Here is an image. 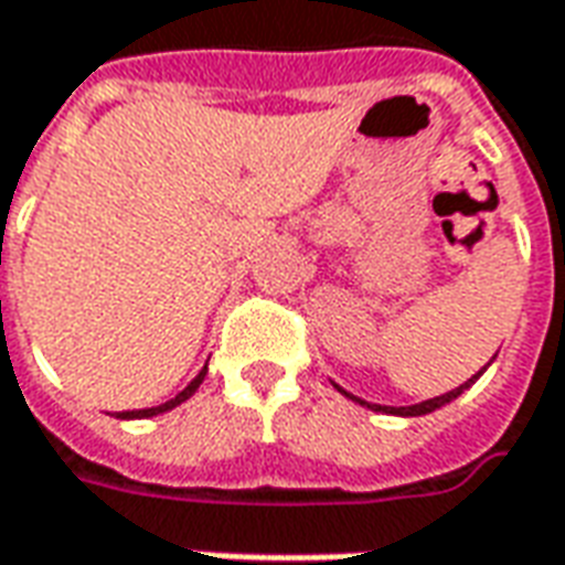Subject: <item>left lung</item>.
I'll return each mask as SVG.
<instances>
[{"label":"left lung","mask_w":565,"mask_h":565,"mask_svg":"<svg viewBox=\"0 0 565 565\" xmlns=\"http://www.w3.org/2000/svg\"><path fill=\"white\" fill-rule=\"evenodd\" d=\"M487 366H490V363H487ZM484 369H481L478 375H472V379L466 381V384H460V387H454V391L441 393V396H433V399H424V403H417V405H399V408H396V405H372V403H366V399H360V396H354V393H348V391H344V387H339L335 381H332V387H335V391H339V393H344L348 399H354V403L372 408V412H384V415H399V417H420V415H429V412H436V408H441V405L454 403V399H457V396H460L462 391H469L475 381L484 375Z\"/></svg>","instance_id":"8db88e82"}]
</instances>
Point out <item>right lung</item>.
<instances>
[{
	"label": "right lung",
	"instance_id": "add662e5",
	"mask_svg": "<svg viewBox=\"0 0 565 565\" xmlns=\"http://www.w3.org/2000/svg\"><path fill=\"white\" fill-rule=\"evenodd\" d=\"M205 372H209V363H205V369L199 372L196 379L190 381V384H186L184 391L178 393L174 399H169V403L153 405V408H139V412H117L115 417H120V420H136V417H157V415H166V412H172V408H178V405H181V403H186V399H190V396H193V393L199 391V384L205 381Z\"/></svg>",
	"mask_w": 565,
	"mask_h": 565
}]
</instances>
